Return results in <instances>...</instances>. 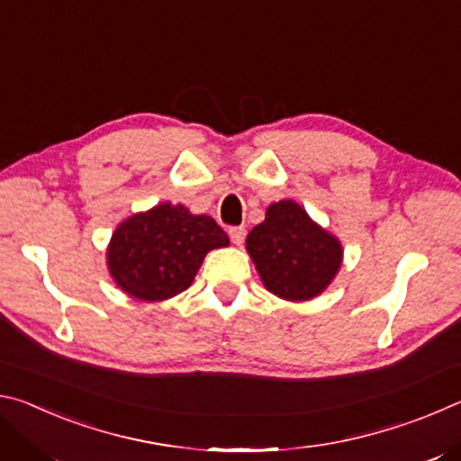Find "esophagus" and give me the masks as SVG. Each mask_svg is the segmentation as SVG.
Returning a JSON list of instances; mask_svg holds the SVG:
<instances>
[{
  "label": "esophagus",
  "instance_id": "obj_1",
  "mask_svg": "<svg viewBox=\"0 0 461 461\" xmlns=\"http://www.w3.org/2000/svg\"><path fill=\"white\" fill-rule=\"evenodd\" d=\"M230 238H231V241L236 246H241L244 244V238H246V228H230Z\"/></svg>",
  "mask_w": 461,
  "mask_h": 461
}]
</instances>
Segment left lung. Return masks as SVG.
Instances as JSON below:
<instances>
[{"label":"left lung","instance_id":"8db88e82","mask_svg":"<svg viewBox=\"0 0 461 461\" xmlns=\"http://www.w3.org/2000/svg\"><path fill=\"white\" fill-rule=\"evenodd\" d=\"M246 249L264 286L293 303L321 294L343 258L339 240L291 199L272 203L267 220L248 233Z\"/></svg>","mask_w":461,"mask_h":461}]
</instances>
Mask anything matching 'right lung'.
<instances>
[{
	"label": "right lung",
	"mask_w": 461,
	"mask_h": 461,
	"mask_svg": "<svg viewBox=\"0 0 461 461\" xmlns=\"http://www.w3.org/2000/svg\"><path fill=\"white\" fill-rule=\"evenodd\" d=\"M230 238L213 217L193 215L185 205L160 203L128 217L107 246V268L123 293L156 303L186 291L203 258Z\"/></svg>",
	"instance_id": "obj_1"
}]
</instances>
